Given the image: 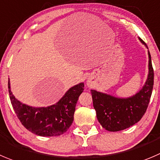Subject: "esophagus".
I'll list each match as a JSON object with an SVG mask.
<instances>
[{"label":"esophagus","instance_id":"esophagus-1","mask_svg":"<svg viewBox=\"0 0 160 160\" xmlns=\"http://www.w3.org/2000/svg\"><path fill=\"white\" fill-rule=\"evenodd\" d=\"M92 85H93V82H92L91 79H88L87 86H89V87H91V86H92Z\"/></svg>","mask_w":160,"mask_h":160}]
</instances>
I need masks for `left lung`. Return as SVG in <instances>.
<instances>
[{
    "mask_svg": "<svg viewBox=\"0 0 160 160\" xmlns=\"http://www.w3.org/2000/svg\"><path fill=\"white\" fill-rule=\"evenodd\" d=\"M141 43L148 46L139 38ZM148 54V74L142 89L135 95L119 98L91 89L93 107L99 122L105 130L116 132L132 127L139 122L149 104L154 84V71Z\"/></svg>",
    "mask_w": 160,
    "mask_h": 160,
    "instance_id": "8db88e82",
    "label": "left lung"
}]
</instances>
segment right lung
<instances>
[{
  "instance_id": "right-lung-1",
  "label": "right lung",
  "mask_w": 160,
  "mask_h": 160,
  "mask_svg": "<svg viewBox=\"0 0 160 160\" xmlns=\"http://www.w3.org/2000/svg\"><path fill=\"white\" fill-rule=\"evenodd\" d=\"M8 85L11 103L22 126L42 137L59 136L69 129L74 120L78 99L84 90V83H79L70 88L56 104L34 108L19 101L11 91L9 81Z\"/></svg>"
}]
</instances>
